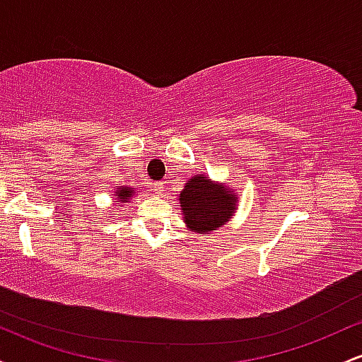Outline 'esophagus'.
<instances>
[{"instance_id":"obj_1","label":"esophagus","mask_w":362,"mask_h":362,"mask_svg":"<svg viewBox=\"0 0 362 362\" xmlns=\"http://www.w3.org/2000/svg\"><path fill=\"white\" fill-rule=\"evenodd\" d=\"M153 190H155L156 194H163V190H165V185L161 184V182H156V184H153Z\"/></svg>"}]
</instances>
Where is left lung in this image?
Masks as SVG:
<instances>
[{
  "instance_id": "8db88e82",
  "label": "left lung",
  "mask_w": 362,
  "mask_h": 362,
  "mask_svg": "<svg viewBox=\"0 0 362 362\" xmlns=\"http://www.w3.org/2000/svg\"><path fill=\"white\" fill-rule=\"evenodd\" d=\"M235 202V195L202 175L190 178L180 194L187 226L201 235L221 228L233 216Z\"/></svg>"
}]
</instances>
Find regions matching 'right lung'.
<instances>
[{
    "instance_id": "obj_1",
    "label": "right lung",
    "mask_w": 362,
    "mask_h": 362,
    "mask_svg": "<svg viewBox=\"0 0 362 362\" xmlns=\"http://www.w3.org/2000/svg\"><path fill=\"white\" fill-rule=\"evenodd\" d=\"M131 187H126V189L117 190V201L122 202H129V197H131Z\"/></svg>"
}]
</instances>
